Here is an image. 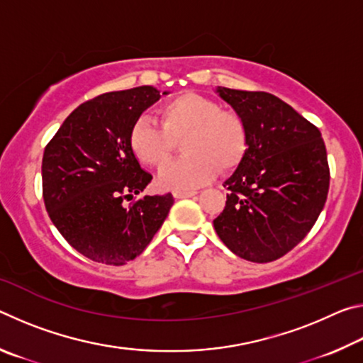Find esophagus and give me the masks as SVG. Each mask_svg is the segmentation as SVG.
I'll return each mask as SVG.
<instances>
[{
    "instance_id": "34e87169",
    "label": "esophagus",
    "mask_w": 363,
    "mask_h": 363,
    "mask_svg": "<svg viewBox=\"0 0 363 363\" xmlns=\"http://www.w3.org/2000/svg\"><path fill=\"white\" fill-rule=\"evenodd\" d=\"M195 194V190H174L173 192L176 199H189V196H194Z\"/></svg>"
}]
</instances>
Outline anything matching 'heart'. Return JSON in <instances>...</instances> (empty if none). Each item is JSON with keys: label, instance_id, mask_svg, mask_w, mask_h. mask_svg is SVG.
Wrapping results in <instances>:
<instances>
[{"label": "heart", "instance_id": "b5f03b06", "mask_svg": "<svg viewBox=\"0 0 363 363\" xmlns=\"http://www.w3.org/2000/svg\"><path fill=\"white\" fill-rule=\"evenodd\" d=\"M160 127L147 116L134 121L130 149L140 163L160 167L173 150V139L184 136L186 155L164 164L158 174L163 189L190 190L220 171H230L242 162L248 134L240 116L220 110L216 102L192 91L174 96L158 110Z\"/></svg>", "mask_w": 363, "mask_h": 363}]
</instances>
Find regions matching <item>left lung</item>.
<instances>
[{
  "instance_id": "left-lung-1",
  "label": "left lung",
  "mask_w": 363,
  "mask_h": 363,
  "mask_svg": "<svg viewBox=\"0 0 363 363\" xmlns=\"http://www.w3.org/2000/svg\"><path fill=\"white\" fill-rule=\"evenodd\" d=\"M240 116L248 147L233 174L225 208L213 220L233 255L270 262L307 235L327 201L330 169L320 131L277 96L214 89Z\"/></svg>"
}]
</instances>
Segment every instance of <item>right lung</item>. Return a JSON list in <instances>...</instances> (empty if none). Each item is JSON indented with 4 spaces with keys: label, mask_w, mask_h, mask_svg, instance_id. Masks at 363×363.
<instances>
[{
    "label": "right lung",
    "mask_w": 363,
    "mask_h": 363,
    "mask_svg": "<svg viewBox=\"0 0 363 363\" xmlns=\"http://www.w3.org/2000/svg\"><path fill=\"white\" fill-rule=\"evenodd\" d=\"M158 99L153 86L97 96L67 116L45 149L41 176L49 218L78 253L96 262L133 261L174 203L164 194L125 205L152 181L130 149V131Z\"/></svg>",
    "instance_id": "obj_1"
}]
</instances>
